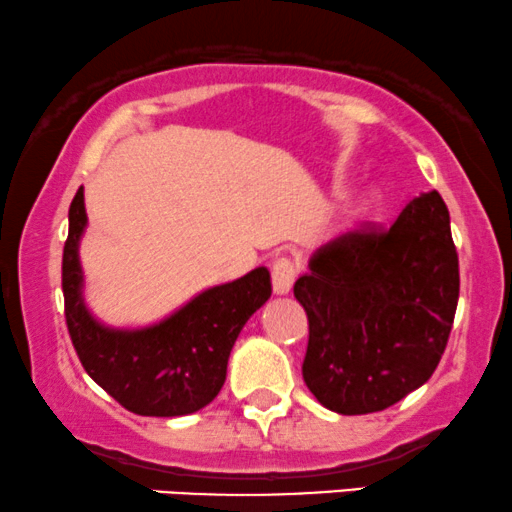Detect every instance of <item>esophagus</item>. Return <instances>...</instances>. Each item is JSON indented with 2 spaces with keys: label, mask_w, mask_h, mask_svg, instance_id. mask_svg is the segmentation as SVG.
Wrapping results in <instances>:
<instances>
[{
  "label": "esophagus",
  "mask_w": 512,
  "mask_h": 512,
  "mask_svg": "<svg viewBox=\"0 0 512 512\" xmlns=\"http://www.w3.org/2000/svg\"><path fill=\"white\" fill-rule=\"evenodd\" d=\"M295 274H298V267L288 255H279L272 260V283H274V293H288L291 291Z\"/></svg>",
  "instance_id": "1"
}]
</instances>
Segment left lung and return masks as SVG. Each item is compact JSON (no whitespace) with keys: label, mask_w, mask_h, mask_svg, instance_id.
I'll list each match as a JSON object with an SVG mask.
<instances>
[{"label":"left lung","mask_w":512,"mask_h":512,"mask_svg":"<svg viewBox=\"0 0 512 512\" xmlns=\"http://www.w3.org/2000/svg\"><path fill=\"white\" fill-rule=\"evenodd\" d=\"M293 293L310 322L307 389L341 415L391 408L432 377L451 336L460 269L446 202L429 190L391 226L329 240Z\"/></svg>","instance_id":"left-lung-1"}]
</instances>
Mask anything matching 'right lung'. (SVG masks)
I'll return each instance as SVG.
<instances>
[{"mask_svg": "<svg viewBox=\"0 0 512 512\" xmlns=\"http://www.w3.org/2000/svg\"><path fill=\"white\" fill-rule=\"evenodd\" d=\"M85 219L80 186L69 207V238L61 257L64 315L80 365L135 415L178 417L205 408L224 386L240 329L272 295L269 269L257 267L238 281L209 288L150 329H104L80 298L78 240Z\"/></svg>", "mask_w": 512, "mask_h": 512, "instance_id": "add662e5", "label": "right lung"}]
</instances>
